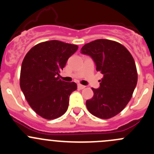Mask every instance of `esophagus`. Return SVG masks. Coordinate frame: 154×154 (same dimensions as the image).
<instances>
[{"label": "esophagus", "mask_w": 154, "mask_h": 154, "mask_svg": "<svg viewBox=\"0 0 154 154\" xmlns=\"http://www.w3.org/2000/svg\"><path fill=\"white\" fill-rule=\"evenodd\" d=\"M78 88L80 89V90H82V89L85 88V86H84V85H78Z\"/></svg>", "instance_id": "34e87169"}]
</instances>
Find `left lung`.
<instances>
[{"mask_svg": "<svg viewBox=\"0 0 154 154\" xmlns=\"http://www.w3.org/2000/svg\"><path fill=\"white\" fill-rule=\"evenodd\" d=\"M92 58L96 70L103 74L100 87L92 88L94 95L86 101L90 113L107 119L119 113L132 97L137 70L134 58L123 45L107 39H98L81 49Z\"/></svg>", "mask_w": 154, "mask_h": 154, "instance_id": "left-lung-1", "label": "left lung"}]
</instances>
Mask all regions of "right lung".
I'll return each instance as SVG.
<instances>
[{"label": "right lung", "mask_w": 154, "mask_h": 154, "mask_svg": "<svg viewBox=\"0 0 154 154\" xmlns=\"http://www.w3.org/2000/svg\"><path fill=\"white\" fill-rule=\"evenodd\" d=\"M78 48L75 44L49 41L33 47L23 58L20 89L32 110L46 119H55L67 110L69 96L77 85L61 81L59 73Z\"/></svg>", "instance_id": "obj_1"}]
</instances>
